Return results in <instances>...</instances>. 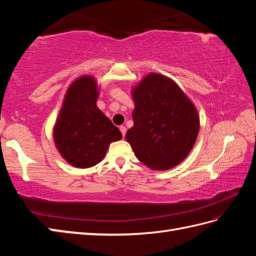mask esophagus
<instances>
[{"label":"esophagus","instance_id":"34e87169","mask_svg":"<svg viewBox=\"0 0 256 256\" xmlns=\"http://www.w3.org/2000/svg\"><path fill=\"white\" fill-rule=\"evenodd\" d=\"M120 131H121L123 136H125V134H126V128H125L124 125H122V126H120Z\"/></svg>","mask_w":256,"mask_h":256}]
</instances>
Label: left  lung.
<instances>
[{"label": "left lung", "instance_id": "8db88e82", "mask_svg": "<svg viewBox=\"0 0 256 256\" xmlns=\"http://www.w3.org/2000/svg\"><path fill=\"white\" fill-rule=\"evenodd\" d=\"M134 125L125 138L135 156L155 170L177 166L192 150L200 121L197 108L170 78L152 72L132 89Z\"/></svg>", "mask_w": 256, "mask_h": 256}]
</instances>
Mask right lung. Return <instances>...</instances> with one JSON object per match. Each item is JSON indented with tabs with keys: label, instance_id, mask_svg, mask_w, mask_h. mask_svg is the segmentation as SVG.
<instances>
[{
	"label": "right lung",
	"instance_id": "right-lung-1",
	"mask_svg": "<svg viewBox=\"0 0 256 256\" xmlns=\"http://www.w3.org/2000/svg\"><path fill=\"white\" fill-rule=\"evenodd\" d=\"M99 89L92 76L70 84L54 126V140L70 165L89 168L100 162L108 145L122 138L120 130L96 106Z\"/></svg>",
	"mask_w": 256,
	"mask_h": 256
}]
</instances>
